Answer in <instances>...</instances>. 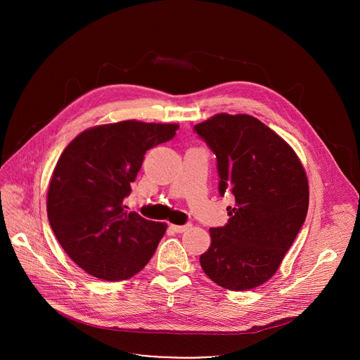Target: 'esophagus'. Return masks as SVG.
I'll use <instances>...</instances> for the list:
<instances>
[{
    "mask_svg": "<svg viewBox=\"0 0 360 360\" xmlns=\"http://www.w3.org/2000/svg\"><path fill=\"white\" fill-rule=\"evenodd\" d=\"M171 228H172L174 232L182 233V232H185V231H188L191 228V224H188V225H171Z\"/></svg>",
    "mask_w": 360,
    "mask_h": 360,
    "instance_id": "obj_1",
    "label": "esophagus"
}]
</instances>
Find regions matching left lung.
I'll return each instance as SVG.
<instances>
[{
  "label": "left lung",
  "mask_w": 360,
  "mask_h": 360,
  "mask_svg": "<svg viewBox=\"0 0 360 360\" xmlns=\"http://www.w3.org/2000/svg\"><path fill=\"white\" fill-rule=\"evenodd\" d=\"M217 157L219 193L235 196L225 226L211 228L203 272L229 290L269 281L292 246L309 207V185L296 152L258 118L217 114L195 125Z\"/></svg>",
  "instance_id": "1"
}]
</instances>
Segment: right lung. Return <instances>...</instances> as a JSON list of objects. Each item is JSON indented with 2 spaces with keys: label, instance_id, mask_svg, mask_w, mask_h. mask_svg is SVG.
I'll list each match as a JSON object with an SVG mask.
<instances>
[{
  "label": "right lung",
  "instance_id": "1",
  "mask_svg": "<svg viewBox=\"0 0 360 360\" xmlns=\"http://www.w3.org/2000/svg\"><path fill=\"white\" fill-rule=\"evenodd\" d=\"M178 128L135 120L98 125L61 153L48 186V221L67 255L91 276L129 279L155 253L167 224L128 212L124 199L146 150L172 139Z\"/></svg>",
  "mask_w": 360,
  "mask_h": 360
}]
</instances>
